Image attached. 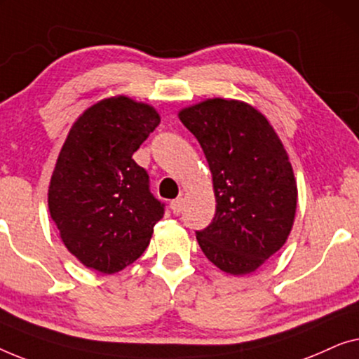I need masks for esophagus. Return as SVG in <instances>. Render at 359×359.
<instances>
[{"label":"esophagus","mask_w":359,"mask_h":359,"mask_svg":"<svg viewBox=\"0 0 359 359\" xmlns=\"http://www.w3.org/2000/svg\"><path fill=\"white\" fill-rule=\"evenodd\" d=\"M182 208H184V198H175L170 201V210H172L174 215H180Z\"/></svg>","instance_id":"esophagus-1"}]
</instances>
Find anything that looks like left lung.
Instances as JSON below:
<instances>
[{"mask_svg":"<svg viewBox=\"0 0 359 359\" xmlns=\"http://www.w3.org/2000/svg\"><path fill=\"white\" fill-rule=\"evenodd\" d=\"M179 118L213 175L216 213L196 241L226 273L255 271L285 245L294 223L297 189L283 143L269 120L241 100H203Z\"/></svg>","mask_w":359,"mask_h":359,"instance_id":"obj_1","label":"left lung"}]
</instances>
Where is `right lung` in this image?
<instances>
[{"mask_svg":"<svg viewBox=\"0 0 359 359\" xmlns=\"http://www.w3.org/2000/svg\"><path fill=\"white\" fill-rule=\"evenodd\" d=\"M161 122L148 104L104 99L69 130L48 187L50 216L63 244L88 269L112 275L149 245L164 203L133 153Z\"/></svg>","mask_w":359,"mask_h":359,"instance_id":"add662e5","label":"right lung"}]
</instances>
